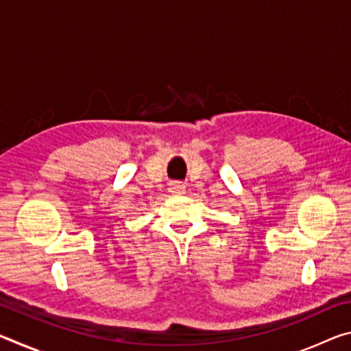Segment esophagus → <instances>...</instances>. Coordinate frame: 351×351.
Listing matches in <instances>:
<instances>
[{
    "instance_id": "obj_1",
    "label": "esophagus",
    "mask_w": 351,
    "mask_h": 351,
    "mask_svg": "<svg viewBox=\"0 0 351 351\" xmlns=\"http://www.w3.org/2000/svg\"><path fill=\"white\" fill-rule=\"evenodd\" d=\"M169 190L175 195H182L184 192H186V187H184L182 184H180V182H175V184H171Z\"/></svg>"
}]
</instances>
